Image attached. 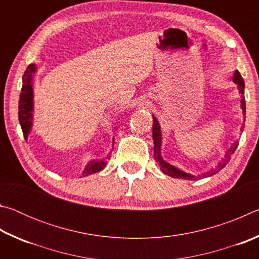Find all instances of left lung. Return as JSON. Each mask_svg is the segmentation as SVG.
Masks as SVG:
<instances>
[{
  "instance_id": "obj_1",
  "label": "left lung",
  "mask_w": 259,
  "mask_h": 259,
  "mask_svg": "<svg viewBox=\"0 0 259 259\" xmlns=\"http://www.w3.org/2000/svg\"><path fill=\"white\" fill-rule=\"evenodd\" d=\"M233 81L238 84L239 87V93L241 95V108H242V112H243V115H245V100H244V81L242 76H241V74L235 71L234 73V77H233ZM242 129V128H241ZM153 140H154V159L157 162V164H159L160 169L162 170V172L168 175V176L172 177V178H183V179H190V181H194L196 179L195 176H192V175H188L186 172L182 171V170H179L177 168H175L174 165L166 163L165 161H163V159L161 157V129H160V125H159V122H157L156 117L153 116ZM236 148H238V143L233 144V146H232L229 151L226 152V155H225V159L223 160L221 163L218 164V168L214 169V170H210V171L205 172L202 175V177H208V176H212L216 172H218L219 170L224 168L226 165L227 162L230 161L231 159V155L233 154L235 152Z\"/></svg>"
}]
</instances>
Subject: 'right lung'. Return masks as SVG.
Returning a JSON list of instances; mask_svg holds the SVG:
<instances>
[{
	"label": "right lung",
	"mask_w": 259,
	"mask_h": 259,
	"mask_svg": "<svg viewBox=\"0 0 259 259\" xmlns=\"http://www.w3.org/2000/svg\"><path fill=\"white\" fill-rule=\"evenodd\" d=\"M36 71V66L34 64L28 65L27 69L25 71L23 77V87H21V93L19 98V122L23 130L25 139H27L30 126H32V112H33V88H32V78L33 74ZM106 165V161H91L85 166L83 176H89L95 172H98L104 169ZM82 176V177H83Z\"/></svg>",
	"instance_id": "1"
}]
</instances>
